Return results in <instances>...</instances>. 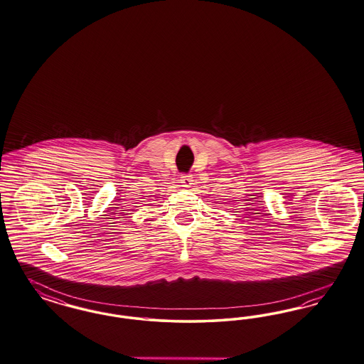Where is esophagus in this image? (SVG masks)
I'll return each instance as SVG.
<instances>
[{
    "mask_svg": "<svg viewBox=\"0 0 364 364\" xmlns=\"http://www.w3.org/2000/svg\"><path fill=\"white\" fill-rule=\"evenodd\" d=\"M193 180H192V176L189 175H183L181 176V178H180V183H181V186L183 187H186V188H189L193 183H192Z\"/></svg>",
    "mask_w": 364,
    "mask_h": 364,
    "instance_id": "1",
    "label": "esophagus"
}]
</instances>
